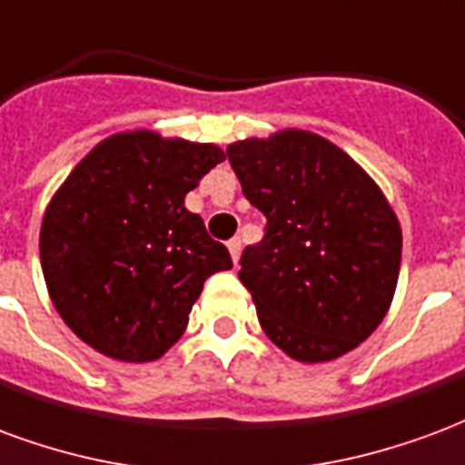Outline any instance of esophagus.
I'll list each match as a JSON object with an SVG mask.
<instances>
[{"label": "esophagus", "mask_w": 465, "mask_h": 465, "mask_svg": "<svg viewBox=\"0 0 465 465\" xmlns=\"http://www.w3.org/2000/svg\"><path fill=\"white\" fill-rule=\"evenodd\" d=\"M228 250H230V257H232V262L237 265L240 252H242V242H240V237H232V240H228Z\"/></svg>", "instance_id": "obj_1"}]
</instances>
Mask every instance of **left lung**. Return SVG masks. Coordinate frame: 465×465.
Instances as JSON below:
<instances>
[{
	"label": "left lung",
	"instance_id": "8db88e82",
	"mask_svg": "<svg viewBox=\"0 0 465 465\" xmlns=\"http://www.w3.org/2000/svg\"><path fill=\"white\" fill-rule=\"evenodd\" d=\"M267 218L240 257L257 320L287 357L320 364L371 337L394 300L401 225L374 178L324 135L284 128L228 145Z\"/></svg>",
	"mask_w": 465,
	"mask_h": 465
}]
</instances>
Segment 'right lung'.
Listing matches in <instances>:
<instances>
[{
  "instance_id": "1",
  "label": "right lung",
  "mask_w": 465,
  "mask_h": 465,
  "mask_svg": "<svg viewBox=\"0 0 465 465\" xmlns=\"http://www.w3.org/2000/svg\"><path fill=\"white\" fill-rule=\"evenodd\" d=\"M225 161L215 143L121 131L84 155L44 210L42 272L81 341L116 361L161 359L210 274L232 267L185 195Z\"/></svg>"
}]
</instances>
